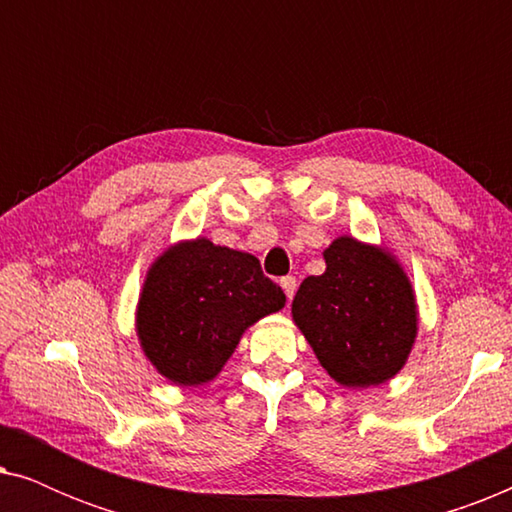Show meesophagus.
Masks as SVG:
<instances>
[{
    "label": "esophagus",
    "instance_id": "obj_1",
    "mask_svg": "<svg viewBox=\"0 0 512 512\" xmlns=\"http://www.w3.org/2000/svg\"><path fill=\"white\" fill-rule=\"evenodd\" d=\"M296 277H284L282 279V289H284V293H286V300H289L291 303V298H293V293H296Z\"/></svg>",
    "mask_w": 512,
    "mask_h": 512
}]
</instances>
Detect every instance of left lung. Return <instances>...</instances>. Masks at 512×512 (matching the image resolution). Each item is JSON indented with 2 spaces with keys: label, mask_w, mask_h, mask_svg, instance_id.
Masks as SVG:
<instances>
[{
  "label": "left lung",
  "mask_w": 512,
  "mask_h": 512,
  "mask_svg": "<svg viewBox=\"0 0 512 512\" xmlns=\"http://www.w3.org/2000/svg\"><path fill=\"white\" fill-rule=\"evenodd\" d=\"M324 275L307 277L291 317L321 368L347 389L389 382L419 333L415 286L384 244L340 235L324 249Z\"/></svg>",
  "instance_id": "8db88e82"
}]
</instances>
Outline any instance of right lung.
Instances as JSON below:
<instances>
[{"instance_id":"obj_1","label":"right lung","mask_w":512,"mask_h":512,"mask_svg":"<svg viewBox=\"0 0 512 512\" xmlns=\"http://www.w3.org/2000/svg\"><path fill=\"white\" fill-rule=\"evenodd\" d=\"M286 305L279 286L247 251L207 237L179 240L146 270L135 331L146 361L177 387L221 373L244 331Z\"/></svg>"}]
</instances>
